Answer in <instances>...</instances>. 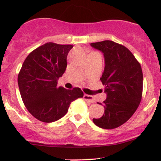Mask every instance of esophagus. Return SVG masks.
<instances>
[{"instance_id":"obj_1","label":"esophagus","mask_w":161,"mask_h":161,"mask_svg":"<svg viewBox=\"0 0 161 161\" xmlns=\"http://www.w3.org/2000/svg\"><path fill=\"white\" fill-rule=\"evenodd\" d=\"M84 99L86 100V101H88V102L90 103H95V99H94V97L92 95H86V94H85L84 95Z\"/></svg>"}]
</instances>
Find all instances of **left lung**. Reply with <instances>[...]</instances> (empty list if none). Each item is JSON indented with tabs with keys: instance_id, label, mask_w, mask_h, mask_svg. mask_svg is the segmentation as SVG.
<instances>
[{
	"instance_id": "left-lung-1",
	"label": "left lung",
	"mask_w": 161,
	"mask_h": 161,
	"mask_svg": "<svg viewBox=\"0 0 161 161\" xmlns=\"http://www.w3.org/2000/svg\"><path fill=\"white\" fill-rule=\"evenodd\" d=\"M91 46L104 54L105 66L100 79L107 94L104 115L93 122L100 128H117L129 120L141 102V65L127 47L112 41L91 43Z\"/></svg>"
}]
</instances>
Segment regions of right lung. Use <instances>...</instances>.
<instances>
[{"label": "right lung", "instance_id": "1", "mask_svg": "<svg viewBox=\"0 0 161 161\" xmlns=\"http://www.w3.org/2000/svg\"><path fill=\"white\" fill-rule=\"evenodd\" d=\"M73 47L48 42L32 51L24 60L18 75L19 92L25 108L38 120H58L67 113L71 102L84 95L79 88L57 87Z\"/></svg>", "mask_w": 161, "mask_h": 161}]
</instances>
